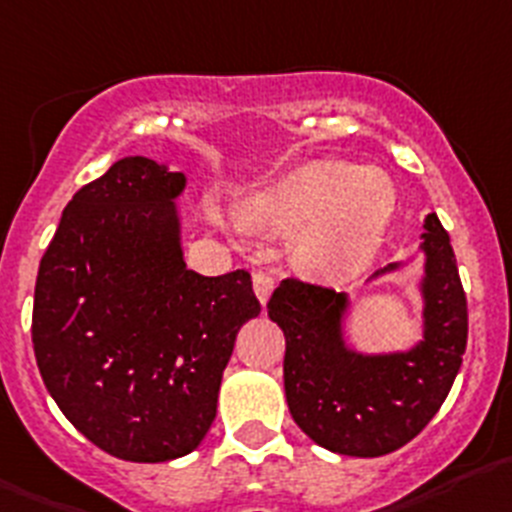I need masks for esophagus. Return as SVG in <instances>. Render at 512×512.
Masks as SVG:
<instances>
[{"mask_svg": "<svg viewBox=\"0 0 512 512\" xmlns=\"http://www.w3.org/2000/svg\"><path fill=\"white\" fill-rule=\"evenodd\" d=\"M274 287H276V276L271 274V271H266V269L253 271V292H256V297H259L261 304L269 302Z\"/></svg>", "mask_w": 512, "mask_h": 512, "instance_id": "1", "label": "esophagus"}]
</instances>
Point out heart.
I'll list each match as a JSON object with an SVG mask.
<instances>
[{
  "mask_svg": "<svg viewBox=\"0 0 512 512\" xmlns=\"http://www.w3.org/2000/svg\"><path fill=\"white\" fill-rule=\"evenodd\" d=\"M396 210L383 172L342 162L309 164L248 198L256 223L304 231L302 259L320 271H350L378 248Z\"/></svg>",
  "mask_w": 512,
  "mask_h": 512,
  "instance_id": "1",
  "label": "heart"
}]
</instances>
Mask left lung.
Here are the masks:
<instances>
[{"label": "left lung", "mask_w": 512, "mask_h": 512, "mask_svg": "<svg viewBox=\"0 0 512 512\" xmlns=\"http://www.w3.org/2000/svg\"><path fill=\"white\" fill-rule=\"evenodd\" d=\"M424 340L409 353L358 355L340 335L345 294L284 279L271 294L269 317L284 330V391L309 439L337 454L396 452L434 419L467 348V297L449 233L437 213L424 223ZM396 269L388 264L378 274Z\"/></svg>", "instance_id": "left-lung-1"}]
</instances>
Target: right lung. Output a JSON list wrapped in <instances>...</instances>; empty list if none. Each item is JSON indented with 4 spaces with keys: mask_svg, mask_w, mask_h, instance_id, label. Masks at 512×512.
Returning <instances> with one entry per match:
<instances>
[{
    "mask_svg": "<svg viewBox=\"0 0 512 512\" xmlns=\"http://www.w3.org/2000/svg\"><path fill=\"white\" fill-rule=\"evenodd\" d=\"M182 172L126 157L75 192L40 261L32 345L50 396L98 449L167 462L203 442L238 327L261 312L251 274L182 261Z\"/></svg>",
    "mask_w": 512,
    "mask_h": 512,
    "instance_id": "add662e5",
    "label": "right lung"
}]
</instances>
